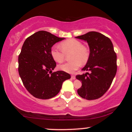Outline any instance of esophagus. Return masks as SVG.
<instances>
[{"label":"esophagus","mask_w":132,"mask_h":132,"mask_svg":"<svg viewBox=\"0 0 132 132\" xmlns=\"http://www.w3.org/2000/svg\"><path fill=\"white\" fill-rule=\"evenodd\" d=\"M71 78H72V79H76V76H74V75L71 76Z\"/></svg>","instance_id":"obj_1"}]
</instances>
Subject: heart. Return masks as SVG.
Here are the masks:
<instances>
[{
	"label": "heart",
	"mask_w": 132,
	"mask_h": 132,
	"mask_svg": "<svg viewBox=\"0 0 132 132\" xmlns=\"http://www.w3.org/2000/svg\"><path fill=\"white\" fill-rule=\"evenodd\" d=\"M62 51L56 46L52 47L51 56L54 61L61 63L64 61L65 54L71 53L70 62L60 65L59 69L68 73H73L79 68L81 64H85L89 57V51L87 47L83 46L80 41L76 39H69L60 43Z\"/></svg>",
	"instance_id": "heart-1"
}]
</instances>
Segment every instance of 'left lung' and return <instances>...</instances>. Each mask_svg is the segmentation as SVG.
I'll return each mask as SVG.
<instances>
[{"instance_id":"1","label":"left lung","mask_w":132,"mask_h":132,"mask_svg":"<svg viewBox=\"0 0 132 132\" xmlns=\"http://www.w3.org/2000/svg\"><path fill=\"white\" fill-rule=\"evenodd\" d=\"M84 40L89 47V60L82 71L86 73L76 76L82 82L78 94L87 100L99 99L107 92L117 72V55L108 37L96 31H90L75 37Z\"/></svg>"}]
</instances>
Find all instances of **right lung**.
<instances>
[{
    "instance_id": "obj_1",
    "label": "right lung",
    "mask_w": 132,
    "mask_h": 132,
    "mask_svg": "<svg viewBox=\"0 0 132 132\" xmlns=\"http://www.w3.org/2000/svg\"><path fill=\"white\" fill-rule=\"evenodd\" d=\"M64 39L42 30L23 43L19 56V73L25 88L35 97H53L60 91L63 82L71 78L64 71L52 72L56 64L51 56V48Z\"/></svg>"
}]
</instances>
